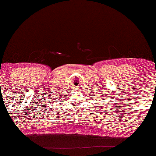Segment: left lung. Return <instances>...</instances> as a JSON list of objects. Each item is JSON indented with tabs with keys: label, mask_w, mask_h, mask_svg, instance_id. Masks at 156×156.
<instances>
[{
	"label": "left lung",
	"mask_w": 156,
	"mask_h": 156,
	"mask_svg": "<svg viewBox=\"0 0 156 156\" xmlns=\"http://www.w3.org/2000/svg\"><path fill=\"white\" fill-rule=\"evenodd\" d=\"M105 105H107V104H105Z\"/></svg>",
	"instance_id": "1"
}]
</instances>
